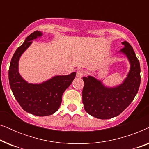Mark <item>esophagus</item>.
<instances>
[{"mask_svg": "<svg viewBox=\"0 0 149 149\" xmlns=\"http://www.w3.org/2000/svg\"><path fill=\"white\" fill-rule=\"evenodd\" d=\"M85 74V72L83 70H78L77 71V74H76V76L77 77H79V78H81V77H83L84 76Z\"/></svg>", "mask_w": 149, "mask_h": 149, "instance_id": "obj_1", "label": "esophagus"}]
</instances>
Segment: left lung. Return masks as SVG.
<instances>
[{"label":"left lung","instance_id":"left-lung-1","mask_svg":"<svg viewBox=\"0 0 149 149\" xmlns=\"http://www.w3.org/2000/svg\"><path fill=\"white\" fill-rule=\"evenodd\" d=\"M124 47L120 50L127 56L130 70L121 85L115 87L104 86L94 77H83L82 91L85 111L100 119H109L120 115L129 106L137 94L140 84V62L129 42H121Z\"/></svg>","mask_w":149,"mask_h":149}]
</instances>
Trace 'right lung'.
<instances>
[{
    "mask_svg": "<svg viewBox=\"0 0 149 149\" xmlns=\"http://www.w3.org/2000/svg\"><path fill=\"white\" fill-rule=\"evenodd\" d=\"M40 36V31L32 32L17 49L10 63L9 80L14 97L22 109L34 115L43 117L52 115L59 109L63 93L72 83L76 72L54 77L40 84L28 83L22 79L18 71L19 58L31 45L32 40Z\"/></svg>",
    "mask_w": 149,
    "mask_h": 149,
    "instance_id": "right-lung-1",
    "label": "right lung"
}]
</instances>
